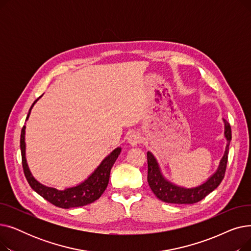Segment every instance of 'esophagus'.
Returning a JSON list of instances; mask_svg holds the SVG:
<instances>
[{
  "instance_id": "esophagus-1",
  "label": "esophagus",
  "mask_w": 251,
  "mask_h": 251,
  "mask_svg": "<svg viewBox=\"0 0 251 251\" xmlns=\"http://www.w3.org/2000/svg\"><path fill=\"white\" fill-rule=\"evenodd\" d=\"M140 135H139V133H137V132H131L130 134H129V136H128V143L130 144V146H132V147H135V146H137V144L140 142Z\"/></svg>"
}]
</instances>
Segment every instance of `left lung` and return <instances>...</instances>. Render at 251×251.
<instances>
[{
  "label": "left lung",
  "instance_id": "1",
  "mask_svg": "<svg viewBox=\"0 0 251 251\" xmlns=\"http://www.w3.org/2000/svg\"><path fill=\"white\" fill-rule=\"evenodd\" d=\"M224 123H225V137L227 139L225 153L220 161L218 170L200 186L185 188L175 185L174 183L167 180L163 176L159 163H157L154 155L151 151H148V182L157 199L168 203L191 204L203 200L207 194L214 191L220 185L224 176H225L229 146L232 138L230 124L226 120H224Z\"/></svg>",
  "mask_w": 251,
  "mask_h": 251
}]
</instances>
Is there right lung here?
Instances as JSON below:
<instances>
[{
  "mask_svg": "<svg viewBox=\"0 0 251 251\" xmlns=\"http://www.w3.org/2000/svg\"><path fill=\"white\" fill-rule=\"evenodd\" d=\"M38 99H41L39 97ZM34 100L32 105L29 109L27 120L30 111L34 103L38 100ZM25 126H23L21 130V137H20V149H21V156H22V167L24 171V175L26 180L29 183L30 187L41 196H43L46 201L52 203L54 205L61 208H70V207H79L87 205L91 202L99 200L108 186L110 173L113 165L115 164L117 157L121 152V148L115 149L108 156H105L100 166L94 171L86 180L81 182L74 187L65 188L64 190H58L52 187H48L39 183L34 179L30 170L28 168L27 162H26L25 156Z\"/></svg>",
  "mask_w": 251,
  "mask_h": 251,
  "instance_id": "right-lung-1",
  "label": "right lung"
}]
</instances>
